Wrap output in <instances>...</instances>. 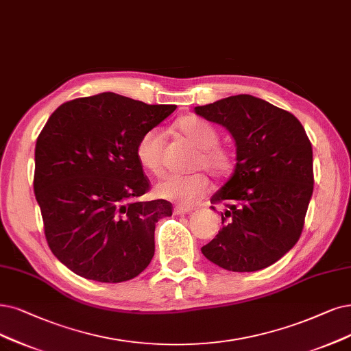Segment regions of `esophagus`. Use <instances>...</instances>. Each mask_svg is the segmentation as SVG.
Here are the masks:
<instances>
[{
  "label": "esophagus",
  "mask_w": 351,
  "mask_h": 351,
  "mask_svg": "<svg viewBox=\"0 0 351 351\" xmlns=\"http://www.w3.org/2000/svg\"><path fill=\"white\" fill-rule=\"evenodd\" d=\"M193 207H184V206H176L174 207V215H184V213H191Z\"/></svg>",
  "instance_id": "obj_1"
}]
</instances>
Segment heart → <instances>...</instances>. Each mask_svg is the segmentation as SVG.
I'll list each match as a JSON object with an SVG mask.
<instances>
[{"label": "heart", "mask_w": 351, "mask_h": 351, "mask_svg": "<svg viewBox=\"0 0 351 351\" xmlns=\"http://www.w3.org/2000/svg\"><path fill=\"white\" fill-rule=\"evenodd\" d=\"M177 131L184 135L189 141L199 148V156L195 157V168L206 170L217 177H228L234 165L232 152L217 145L219 134L212 125L195 118L186 117L176 123ZM162 145L164 138L160 130L154 128L147 131L136 144V158L145 170L154 176H161L162 167ZM210 189V181L206 174L194 173L190 176H168L156 186L158 197L171 200L183 206H193Z\"/></svg>", "instance_id": "heart-1"}]
</instances>
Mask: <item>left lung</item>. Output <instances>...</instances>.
Returning <instances> with one entry per match:
<instances>
[{
  "instance_id": "1",
  "label": "left lung",
  "mask_w": 351,
  "mask_h": 351,
  "mask_svg": "<svg viewBox=\"0 0 351 351\" xmlns=\"http://www.w3.org/2000/svg\"><path fill=\"white\" fill-rule=\"evenodd\" d=\"M194 112L226 128L236 145L233 174L210 199L226 206L223 228L202 247L203 255L232 272L268 268L293 247L304 228L314 190L310 139L292 114L252 95Z\"/></svg>"
}]
</instances>
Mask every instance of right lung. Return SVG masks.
Listing matches in <instances>:
<instances>
[{
	"mask_svg": "<svg viewBox=\"0 0 351 351\" xmlns=\"http://www.w3.org/2000/svg\"><path fill=\"white\" fill-rule=\"evenodd\" d=\"M104 92L56 109L34 151V194L53 255L79 276L117 284L149 265L167 200L149 189L136 144L176 110Z\"/></svg>",
	"mask_w": 351,
	"mask_h": 351,
	"instance_id": "add662e5",
	"label": "right lung"
}]
</instances>
